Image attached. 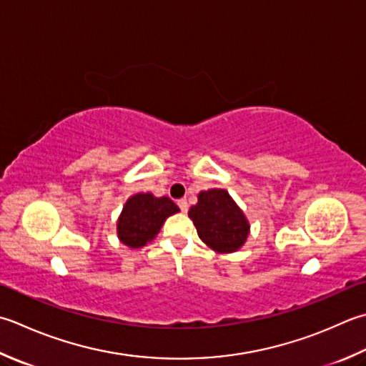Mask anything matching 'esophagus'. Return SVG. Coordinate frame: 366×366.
I'll list each match as a JSON object with an SVG mask.
<instances>
[{
  "label": "esophagus",
  "mask_w": 366,
  "mask_h": 366,
  "mask_svg": "<svg viewBox=\"0 0 366 366\" xmlns=\"http://www.w3.org/2000/svg\"><path fill=\"white\" fill-rule=\"evenodd\" d=\"M177 206H179V209H181V212H187L189 211V203H187V199H179L177 202Z\"/></svg>",
  "instance_id": "34e87169"
}]
</instances>
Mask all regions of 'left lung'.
Returning a JSON list of instances; mask_svg holds the SVG:
<instances>
[{"instance_id":"1","label":"left lung","mask_w":366,"mask_h":366,"mask_svg":"<svg viewBox=\"0 0 366 366\" xmlns=\"http://www.w3.org/2000/svg\"><path fill=\"white\" fill-rule=\"evenodd\" d=\"M189 217L204 244L217 252H234L247 239L249 224L244 214L228 192L222 189L199 193L198 203L190 207Z\"/></svg>"}]
</instances>
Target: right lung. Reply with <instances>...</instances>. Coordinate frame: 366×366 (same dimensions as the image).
Wrapping results in <instances>:
<instances>
[{"instance_id": "1", "label": "right lung", "mask_w": 366, "mask_h": 366, "mask_svg": "<svg viewBox=\"0 0 366 366\" xmlns=\"http://www.w3.org/2000/svg\"><path fill=\"white\" fill-rule=\"evenodd\" d=\"M179 207L169 198H155L152 193L133 195L124 206L119 222L117 234L124 244L133 249L146 246L160 232L163 222Z\"/></svg>"}]
</instances>
